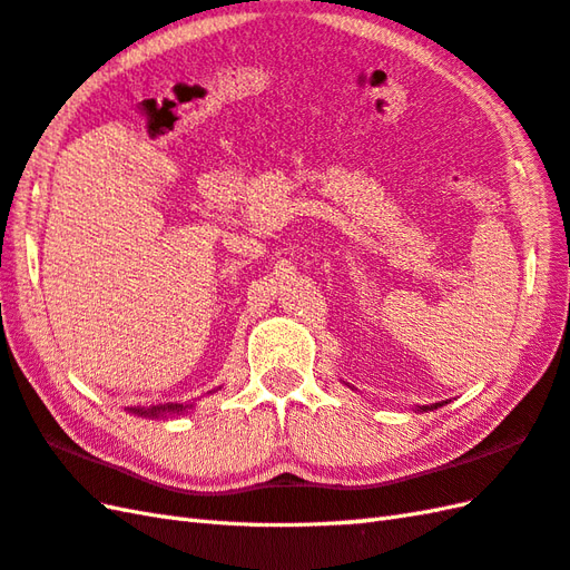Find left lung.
I'll return each instance as SVG.
<instances>
[{"label": "left lung", "mask_w": 570, "mask_h": 570, "mask_svg": "<svg viewBox=\"0 0 570 570\" xmlns=\"http://www.w3.org/2000/svg\"><path fill=\"white\" fill-rule=\"evenodd\" d=\"M432 407H440V405H436V403H434V405H428V407H422V410H432Z\"/></svg>", "instance_id": "obj_1"}]
</instances>
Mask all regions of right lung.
Here are the masks:
<instances>
[{"instance_id": "1", "label": "right lung", "mask_w": 570, "mask_h": 570, "mask_svg": "<svg viewBox=\"0 0 570 570\" xmlns=\"http://www.w3.org/2000/svg\"><path fill=\"white\" fill-rule=\"evenodd\" d=\"M171 410H181V405L179 403H167V405H153V407H148V410H140L138 407V413L140 415H160V413H171Z\"/></svg>"}]
</instances>
